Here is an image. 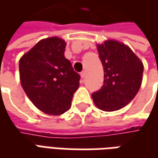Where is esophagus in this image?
I'll return each instance as SVG.
<instances>
[{
    "label": "esophagus",
    "instance_id": "esophagus-1",
    "mask_svg": "<svg viewBox=\"0 0 158 158\" xmlns=\"http://www.w3.org/2000/svg\"><path fill=\"white\" fill-rule=\"evenodd\" d=\"M80 76H81V79H84L85 78V76H86V73L85 72V71H83L81 73H80Z\"/></svg>",
    "mask_w": 158,
    "mask_h": 158
}]
</instances>
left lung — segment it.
Segmentation results:
<instances>
[{
  "mask_svg": "<svg viewBox=\"0 0 158 158\" xmlns=\"http://www.w3.org/2000/svg\"><path fill=\"white\" fill-rule=\"evenodd\" d=\"M104 70L102 88L92 93L96 106L113 112L129 104L139 91L144 66L128 45L109 40L97 45Z\"/></svg>",
  "mask_w": 158,
  "mask_h": 158,
  "instance_id": "left-lung-1",
  "label": "left lung"
}]
</instances>
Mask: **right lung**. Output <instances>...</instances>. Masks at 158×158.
<instances>
[{"mask_svg":"<svg viewBox=\"0 0 158 158\" xmlns=\"http://www.w3.org/2000/svg\"><path fill=\"white\" fill-rule=\"evenodd\" d=\"M66 42L58 37L41 40L19 60L23 90L35 106L49 115L71 107L80 76L64 56Z\"/></svg>","mask_w":158,"mask_h":158,"instance_id":"right-lung-1","label":"right lung"}]
</instances>
